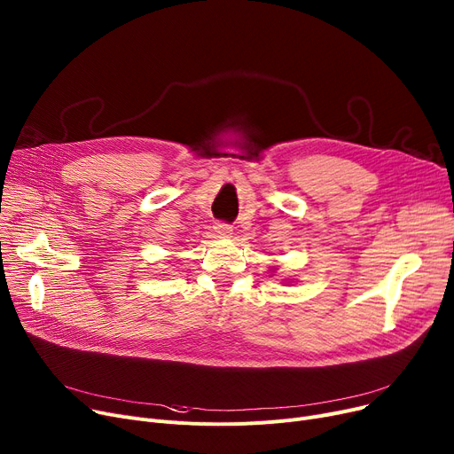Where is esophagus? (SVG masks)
Segmentation results:
<instances>
[{
	"instance_id": "34e87169",
	"label": "esophagus",
	"mask_w": 454,
	"mask_h": 454,
	"mask_svg": "<svg viewBox=\"0 0 454 454\" xmlns=\"http://www.w3.org/2000/svg\"><path fill=\"white\" fill-rule=\"evenodd\" d=\"M213 230H215V235L221 237V239H224V237L231 235V226L226 224V223H217V224L213 226Z\"/></svg>"
}]
</instances>
